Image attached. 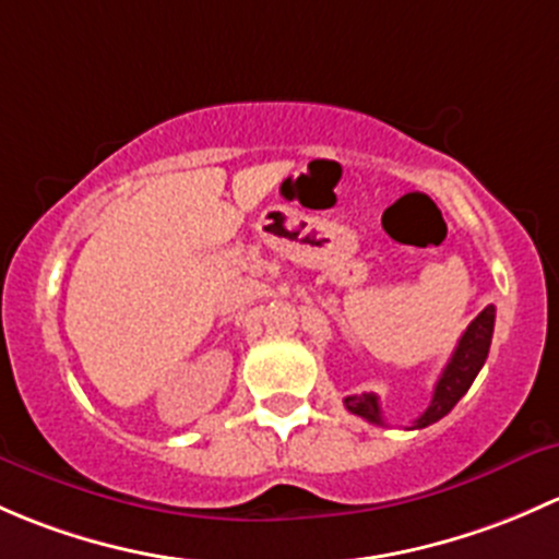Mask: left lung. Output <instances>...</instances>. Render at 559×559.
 Instances as JSON below:
<instances>
[{
	"mask_svg": "<svg viewBox=\"0 0 559 559\" xmlns=\"http://www.w3.org/2000/svg\"><path fill=\"white\" fill-rule=\"evenodd\" d=\"M492 328H495V307L481 309V312L474 318V322L465 328L463 336H460L450 364H447L444 371H441L439 382H436L433 399H430L428 408L414 419L412 428H428V425L439 423V419L447 417V414L454 408V404L468 393L476 373H479L481 366H485L487 353H490ZM344 406H347L353 414H358V417L368 419V423L384 425L382 406H379V399L373 393L347 395V399H344Z\"/></svg>",
	"mask_w": 559,
	"mask_h": 559,
	"instance_id": "8db88e82",
	"label": "left lung"
}]
</instances>
